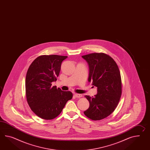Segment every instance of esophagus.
I'll use <instances>...</instances> for the list:
<instances>
[{
	"mask_svg": "<svg viewBox=\"0 0 150 150\" xmlns=\"http://www.w3.org/2000/svg\"><path fill=\"white\" fill-rule=\"evenodd\" d=\"M74 96L75 98H80L81 97H82V95L80 94H75Z\"/></svg>",
	"mask_w": 150,
	"mask_h": 150,
	"instance_id": "obj_1",
	"label": "esophagus"
}]
</instances>
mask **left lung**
I'll return each mask as SVG.
<instances>
[{
    "label": "left lung",
    "instance_id": "8db88e82",
    "mask_svg": "<svg viewBox=\"0 0 150 150\" xmlns=\"http://www.w3.org/2000/svg\"><path fill=\"white\" fill-rule=\"evenodd\" d=\"M89 65L88 81L98 88L94 97L85 95L89 102L84 115L93 120H100L115 110L122 93L120 72L115 61L105 53H91L82 56Z\"/></svg>",
    "mask_w": 150,
    "mask_h": 150
}]
</instances>
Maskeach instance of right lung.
Listing matches in <instances>:
<instances>
[{
	"label": "right lung",
	"instance_id": "obj_1",
	"mask_svg": "<svg viewBox=\"0 0 150 150\" xmlns=\"http://www.w3.org/2000/svg\"><path fill=\"white\" fill-rule=\"evenodd\" d=\"M68 56L41 55L30 64L25 78L26 98L31 110L44 120L59 115L73 93L52 86L57 80L61 63Z\"/></svg>",
	"mask_w": 150,
	"mask_h": 150
}]
</instances>
